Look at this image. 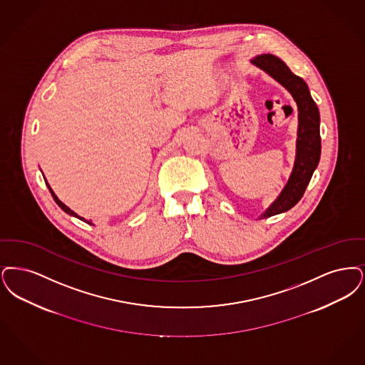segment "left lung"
Segmentation results:
<instances>
[{
	"label": "left lung",
	"instance_id": "1",
	"mask_svg": "<svg viewBox=\"0 0 365 365\" xmlns=\"http://www.w3.org/2000/svg\"><path fill=\"white\" fill-rule=\"evenodd\" d=\"M251 63L282 84L296 101L299 110L296 159L292 175L279 196L260 215L262 220L285 212L300 202L320 160V115L307 83L296 76L281 58L262 54L252 58Z\"/></svg>",
	"mask_w": 365,
	"mask_h": 365
}]
</instances>
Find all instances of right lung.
<instances>
[{
	"instance_id": "add662e5",
	"label": "right lung",
	"mask_w": 365,
	"mask_h": 365,
	"mask_svg": "<svg viewBox=\"0 0 365 365\" xmlns=\"http://www.w3.org/2000/svg\"><path fill=\"white\" fill-rule=\"evenodd\" d=\"M43 178H45V177H43ZM45 181H46V180H45ZM46 185H48V190H50V193H51V196H53V199H54V200H56V203H57V205H58V206L61 207V208H63V211H65V212H66V214H69V215H72V217H76V218H79V220H81V221H83V222L90 223V225H93V222H91V221H87V220H84V218H83V217H80V215H78V214H76V212H75V211H72V210H71V208H69V207L65 206V205H63V202H61V200H60V199H58V197H57V196H56V193H54V192H53V190H51V188H50V185H48V181H46Z\"/></svg>"
}]
</instances>
